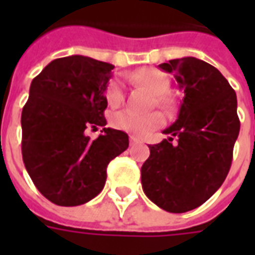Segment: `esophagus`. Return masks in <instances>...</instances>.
Instances as JSON below:
<instances>
[{
	"mask_svg": "<svg viewBox=\"0 0 255 255\" xmlns=\"http://www.w3.org/2000/svg\"><path fill=\"white\" fill-rule=\"evenodd\" d=\"M138 142H139L138 136H135V135H131V136H129V143H131V144L138 143Z\"/></svg>",
	"mask_w": 255,
	"mask_h": 255,
	"instance_id": "obj_1",
	"label": "esophagus"
}]
</instances>
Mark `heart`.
<instances>
[{
	"label": "heart",
	"instance_id": "b5f03b06",
	"mask_svg": "<svg viewBox=\"0 0 255 255\" xmlns=\"http://www.w3.org/2000/svg\"><path fill=\"white\" fill-rule=\"evenodd\" d=\"M127 79L135 84L144 86L155 95L157 105L169 111L173 105V100L168 93L171 90V82L165 73L161 72L155 68H144L142 71L133 72L128 75ZM106 102L112 108H117L124 102V86L120 79H112L105 89ZM164 119L158 113L153 115H136L131 111L116 112L111 119L112 127L126 131V132H133L136 135H149L153 129L162 126Z\"/></svg>",
	"mask_w": 255,
	"mask_h": 255
}]
</instances>
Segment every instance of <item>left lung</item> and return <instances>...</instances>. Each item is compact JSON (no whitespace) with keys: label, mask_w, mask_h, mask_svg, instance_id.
Listing matches in <instances>:
<instances>
[{"label":"left lung","mask_w":255,"mask_h":255,"mask_svg":"<svg viewBox=\"0 0 255 255\" xmlns=\"http://www.w3.org/2000/svg\"><path fill=\"white\" fill-rule=\"evenodd\" d=\"M158 67L173 73L184 91L177 120L164 133L176 136L150 144L140 169L144 194L171 213L201 206L217 191L232 164L241 122L234 89L217 68L195 57Z\"/></svg>","instance_id":"left-lung-1"}]
</instances>
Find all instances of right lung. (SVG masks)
<instances>
[{
    "instance_id": "1",
    "label": "right lung",
    "mask_w": 255,
    "mask_h": 255,
    "mask_svg": "<svg viewBox=\"0 0 255 255\" xmlns=\"http://www.w3.org/2000/svg\"><path fill=\"white\" fill-rule=\"evenodd\" d=\"M113 65L84 56L56 58L32 79L21 112V154L31 180L58 206L97 197L106 168L128 147V135L105 128V89ZM104 127L91 141L87 128Z\"/></svg>"
}]
</instances>
